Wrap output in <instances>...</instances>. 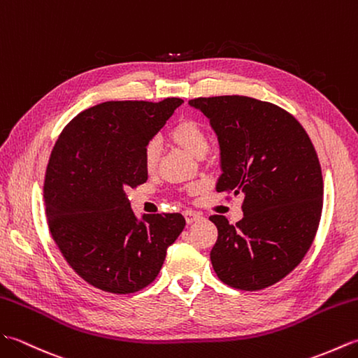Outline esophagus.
I'll return each instance as SVG.
<instances>
[{"mask_svg":"<svg viewBox=\"0 0 358 358\" xmlns=\"http://www.w3.org/2000/svg\"><path fill=\"white\" fill-rule=\"evenodd\" d=\"M185 219H187V222L188 224H192V222H196V220H199V219H202V214L199 213V211H193V210H187L185 213Z\"/></svg>","mask_w":358,"mask_h":358,"instance_id":"1","label":"esophagus"}]
</instances>
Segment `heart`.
Segmentation results:
<instances>
[{"mask_svg": "<svg viewBox=\"0 0 358 358\" xmlns=\"http://www.w3.org/2000/svg\"><path fill=\"white\" fill-rule=\"evenodd\" d=\"M170 139L194 157H203L210 148L206 130L201 122L194 121V119H184V121L174 125L170 130ZM159 155H161L159 142L156 139L150 141L144 148V166L147 171H153L156 169ZM194 189L199 188L196 187Z\"/></svg>", "mask_w": 358, "mask_h": 358, "instance_id": "b5f03b06", "label": "heart"}]
</instances>
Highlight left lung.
Masks as SVG:
<instances>
[{
  "mask_svg": "<svg viewBox=\"0 0 358 358\" xmlns=\"http://www.w3.org/2000/svg\"><path fill=\"white\" fill-rule=\"evenodd\" d=\"M217 134L216 189L243 197V217L231 225L210 217L217 241L210 252L219 279L257 291L282 280L305 257L319 228L323 178L319 157L296 117L248 96L188 101Z\"/></svg>",
  "mask_w": 358,
  "mask_h": 358,
  "instance_id": "left-lung-1",
  "label": "left lung"
}]
</instances>
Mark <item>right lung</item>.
<instances>
[{
    "label": "right lung",
    "mask_w": 358,
    "mask_h": 358,
    "mask_svg": "<svg viewBox=\"0 0 358 358\" xmlns=\"http://www.w3.org/2000/svg\"><path fill=\"white\" fill-rule=\"evenodd\" d=\"M182 102H102L71 119L52 150L44 180L50 233L67 264L94 288H145L185 227L180 213L138 219L127 197L147 182L144 148Z\"/></svg>",
    "instance_id": "right-lung-1"
}]
</instances>
